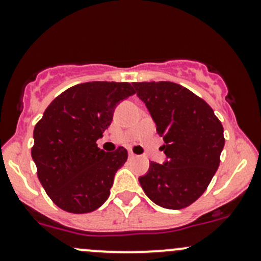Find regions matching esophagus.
<instances>
[{
  "mask_svg": "<svg viewBox=\"0 0 261 261\" xmlns=\"http://www.w3.org/2000/svg\"><path fill=\"white\" fill-rule=\"evenodd\" d=\"M128 158H130V159H134V158H136V155L134 154L133 151H130V152H128Z\"/></svg>",
  "mask_w": 261,
  "mask_h": 261,
  "instance_id": "34e87169",
  "label": "esophagus"
}]
</instances>
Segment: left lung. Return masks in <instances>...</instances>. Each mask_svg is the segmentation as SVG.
Masks as SVG:
<instances>
[{"mask_svg":"<svg viewBox=\"0 0 261 261\" xmlns=\"http://www.w3.org/2000/svg\"><path fill=\"white\" fill-rule=\"evenodd\" d=\"M164 140L167 160L151 162L139 178L155 204L168 210L188 207L203 194L220 165L223 127L206 102L173 82L133 83Z\"/></svg>","mask_w":261,"mask_h":261,"instance_id":"left-lung-1","label":"left lung"}]
</instances>
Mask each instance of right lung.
<instances>
[{
	"label": "right lung",
	"instance_id": "add662e5",
	"mask_svg": "<svg viewBox=\"0 0 261 261\" xmlns=\"http://www.w3.org/2000/svg\"><path fill=\"white\" fill-rule=\"evenodd\" d=\"M134 93L126 82L77 84L60 93L36 123L31 156L41 186L59 208L88 213L109 198L127 150L106 152L96 141L111 125L116 106Z\"/></svg>",
	"mask_w": 261,
	"mask_h": 261
}]
</instances>
